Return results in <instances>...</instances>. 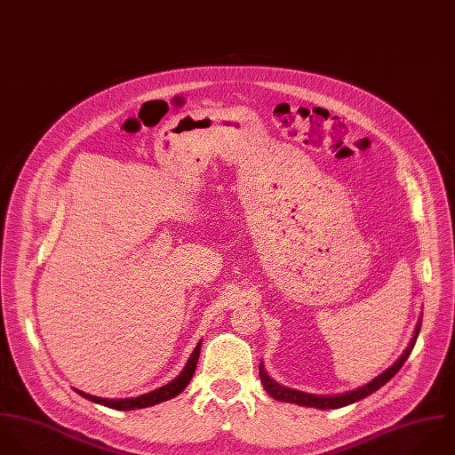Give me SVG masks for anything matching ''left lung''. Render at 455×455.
<instances>
[{"instance_id": "8db88e82", "label": "left lung", "mask_w": 455, "mask_h": 455, "mask_svg": "<svg viewBox=\"0 0 455 455\" xmlns=\"http://www.w3.org/2000/svg\"><path fill=\"white\" fill-rule=\"evenodd\" d=\"M420 325H422V315L417 322V327L413 331V338L410 341V345L406 347V350L403 352V355L392 363L388 369H385L381 374H378L374 379H371L369 383H365L363 387L355 388V390H350V392H345V394H338V395H313V394H307V392H300V390H295V388H288V387H283L279 385L275 379H273L264 363H260L259 367V374H260V379H262V385L264 388L267 390L269 395H273L274 399L277 401H284V403H293V404H300V406H307V408H320V410H336V408H343V406H348V404H354L357 401H361L363 397L371 395L372 392H376L379 387H383L388 379L394 378V374L403 367V363H406V359L410 357L413 347H415V341L419 338V332H420Z\"/></svg>"}]
</instances>
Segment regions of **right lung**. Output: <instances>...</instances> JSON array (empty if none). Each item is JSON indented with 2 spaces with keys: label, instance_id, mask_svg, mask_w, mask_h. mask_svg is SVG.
<instances>
[{
  "label": "right lung",
  "instance_id": "right-lung-1",
  "mask_svg": "<svg viewBox=\"0 0 455 455\" xmlns=\"http://www.w3.org/2000/svg\"><path fill=\"white\" fill-rule=\"evenodd\" d=\"M200 347H202V341L196 343L195 350L191 352L189 359L186 365L182 367L181 372L178 378H174L172 381H169L167 385L153 390V392H148V394H142V395H137V397H128V399H105V397H96L92 394H86L83 390H77V394H81L83 397L90 399L96 404H103L107 408H112V410H121V411H130V410H139V408H148V406H155L158 403H164V401H169L176 395H180L182 390L188 387V383L191 381L193 378V372L196 369V363H198V355H200Z\"/></svg>",
  "mask_w": 455,
  "mask_h": 455
}]
</instances>
